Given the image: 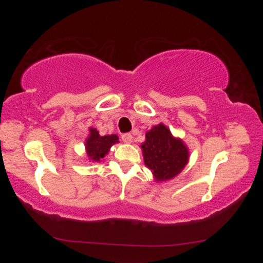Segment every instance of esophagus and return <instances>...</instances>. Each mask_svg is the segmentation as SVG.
<instances>
[{
    "mask_svg": "<svg viewBox=\"0 0 263 263\" xmlns=\"http://www.w3.org/2000/svg\"><path fill=\"white\" fill-rule=\"evenodd\" d=\"M132 135L131 133H124V135H122V140L124 142H126V144H131L132 142Z\"/></svg>",
    "mask_w": 263,
    "mask_h": 263,
    "instance_id": "esophagus-1",
    "label": "esophagus"
}]
</instances>
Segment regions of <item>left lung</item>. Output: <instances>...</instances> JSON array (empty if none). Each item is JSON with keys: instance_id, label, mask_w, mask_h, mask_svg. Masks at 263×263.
Wrapping results in <instances>:
<instances>
[{"instance_id": "1", "label": "left lung", "mask_w": 263, "mask_h": 263, "mask_svg": "<svg viewBox=\"0 0 263 263\" xmlns=\"http://www.w3.org/2000/svg\"><path fill=\"white\" fill-rule=\"evenodd\" d=\"M140 145L146 167L151 169L155 182L174 179L189 161V148L181 138L174 137L164 124L160 123L146 132Z\"/></svg>"}]
</instances>
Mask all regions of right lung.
Masks as SVG:
<instances>
[{"label":"right lung","instance_id":"add662e5","mask_svg":"<svg viewBox=\"0 0 263 263\" xmlns=\"http://www.w3.org/2000/svg\"><path fill=\"white\" fill-rule=\"evenodd\" d=\"M117 142H119L117 135L101 136L95 127H89V135L84 141L88 160L91 162H100Z\"/></svg>","mask_w":263,"mask_h":263}]
</instances>
